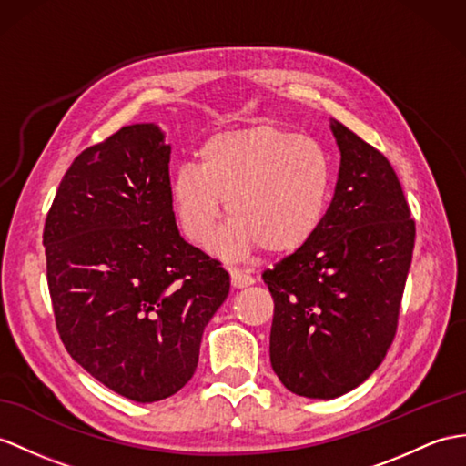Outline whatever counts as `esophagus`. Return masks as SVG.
Segmentation results:
<instances>
[{
	"label": "esophagus",
	"instance_id": "obj_1",
	"mask_svg": "<svg viewBox=\"0 0 466 466\" xmlns=\"http://www.w3.org/2000/svg\"><path fill=\"white\" fill-rule=\"evenodd\" d=\"M231 275V282L235 289H245V287H251L255 282V277L251 275V272H247L243 268H231L229 270Z\"/></svg>",
	"mask_w": 466,
	"mask_h": 466
}]
</instances>
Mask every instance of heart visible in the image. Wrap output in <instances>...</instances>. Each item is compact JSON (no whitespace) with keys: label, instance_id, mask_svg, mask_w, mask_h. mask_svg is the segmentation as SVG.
I'll return each mask as SVG.
<instances>
[{"label":"heart","instance_id":"1","mask_svg":"<svg viewBox=\"0 0 466 466\" xmlns=\"http://www.w3.org/2000/svg\"><path fill=\"white\" fill-rule=\"evenodd\" d=\"M334 186L332 160L310 138L279 127L219 132L181 162L169 198L186 237L206 243L223 209L231 215L211 251L237 258L255 247L289 253L320 229Z\"/></svg>","mask_w":466,"mask_h":466}]
</instances>
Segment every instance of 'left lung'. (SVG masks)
Masks as SVG:
<instances>
[{"label":"left lung","instance_id":"1","mask_svg":"<svg viewBox=\"0 0 466 466\" xmlns=\"http://www.w3.org/2000/svg\"><path fill=\"white\" fill-rule=\"evenodd\" d=\"M334 198L309 243L263 272L275 300L270 366L292 393L334 400L364 383L391 346L415 223L381 152L330 118Z\"/></svg>","mask_w":466,"mask_h":466}]
</instances>
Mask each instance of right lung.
Instances as JSON below:
<instances>
[{
    "label": "right lung",
    "instance_id": "1",
    "mask_svg": "<svg viewBox=\"0 0 466 466\" xmlns=\"http://www.w3.org/2000/svg\"><path fill=\"white\" fill-rule=\"evenodd\" d=\"M154 122L86 147L63 176L43 245L56 330L78 366L138 403L177 393L229 272L179 235Z\"/></svg>",
    "mask_w": 466,
    "mask_h": 466
}]
</instances>
